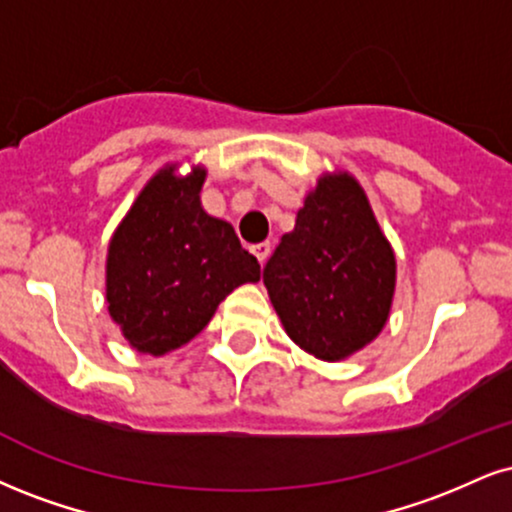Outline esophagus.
<instances>
[{
  "instance_id": "34e87169",
  "label": "esophagus",
  "mask_w": 512,
  "mask_h": 512,
  "mask_svg": "<svg viewBox=\"0 0 512 512\" xmlns=\"http://www.w3.org/2000/svg\"><path fill=\"white\" fill-rule=\"evenodd\" d=\"M250 252L252 255L257 257V260H260V264L267 260L269 257V252H272V245L267 243V240H264V243H257V245H250Z\"/></svg>"
}]
</instances>
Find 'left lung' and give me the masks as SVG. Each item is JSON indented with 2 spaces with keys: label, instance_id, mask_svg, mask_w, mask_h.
Returning <instances> with one entry per match:
<instances>
[{
  "label": "left lung",
  "instance_id": "left-lung-1",
  "mask_svg": "<svg viewBox=\"0 0 512 512\" xmlns=\"http://www.w3.org/2000/svg\"><path fill=\"white\" fill-rule=\"evenodd\" d=\"M264 286L288 338L319 360H346L381 334L396 252L353 174L317 178L264 267Z\"/></svg>",
  "mask_w": 512,
  "mask_h": 512
}]
</instances>
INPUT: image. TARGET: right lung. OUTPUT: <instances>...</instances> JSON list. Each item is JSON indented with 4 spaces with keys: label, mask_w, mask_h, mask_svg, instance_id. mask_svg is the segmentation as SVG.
I'll return each mask as SVG.
<instances>
[{
    "label": "right lung",
    "mask_w": 512,
    "mask_h": 512,
    "mask_svg": "<svg viewBox=\"0 0 512 512\" xmlns=\"http://www.w3.org/2000/svg\"><path fill=\"white\" fill-rule=\"evenodd\" d=\"M205 178L202 164L188 174H178V162L164 164L109 240L107 310L138 353L186 346L233 288L260 281V262L233 226L202 207Z\"/></svg>",
    "instance_id": "right-lung-1"
}]
</instances>
